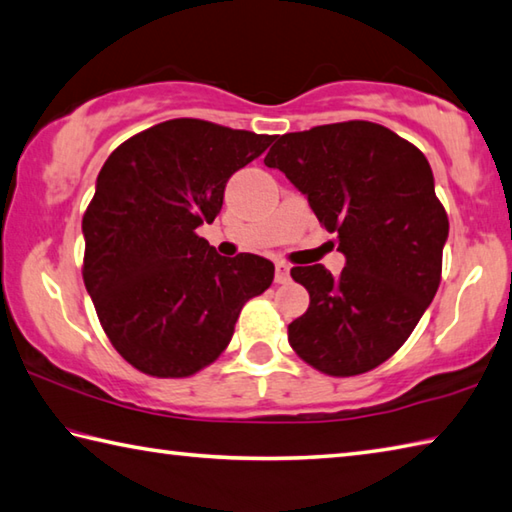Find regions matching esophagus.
Instances as JSON below:
<instances>
[{"mask_svg": "<svg viewBox=\"0 0 512 512\" xmlns=\"http://www.w3.org/2000/svg\"><path fill=\"white\" fill-rule=\"evenodd\" d=\"M288 280H291V266H288L286 262H277L275 264V282L286 284Z\"/></svg>", "mask_w": 512, "mask_h": 512, "instance_id": "34e87169", "label": "esophagus"}]
</instances>
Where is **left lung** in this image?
Returning <instances> with one entry per match:
<instances>
[{
    "label": "left lung",
    "instance_id": "left-lung-1",
    "mask_svg": "<svg viewBox=\"0 0 512 512\" xmlns=\"http://www.w3.org/2000/svg\"><path fill=\"white\" fill-rule=\"evenodd\" d=\"M264 163L306 194L347 257L340 277L322 264L291 268L311 304L288 342L322 374H367L405 345L441 284L450 224L430 163L369 120L284 134Z\"/></svg>",
    "mask_w": 512,
    "mask_h": 512
}]
</instances>
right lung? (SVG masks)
<instances>
[{"label": "right lung", "mask_w": 512, "mask_h": 512, "mask_svg": "<svg viewBox=\"0 0 512 512\" xmlns=\"http://www.w3.org/2000/svg\"><path fill=\"white\" fill-rule=\"evenodd\" d=\"M273 136L174 118L120 143L82 217V280L102 331L134 369L188 378L215 362L250 297L273 282L264 257L217 255L197 228L232 174Z\"/></svg>", "instance_id": "obj_1"}]
</instances>
